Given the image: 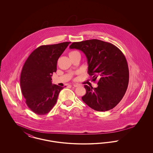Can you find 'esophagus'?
Wrapping results in <instances>:
<instances>
[{"mask_svg": "<svg viewBox=\"0 0 153 153\" xmlns=\"http://www.w3.org/2000/svg\"><path fill=\"white\" fill-rule=\"evenodd\" d=\"M73 85L74 87H78L79 86H80V85H79V84H73Z\"/></svg>", "mask_w": 153, "mask_h": 153, "instance_id": "34e87169", "label": "esophagus"}]
</instances>
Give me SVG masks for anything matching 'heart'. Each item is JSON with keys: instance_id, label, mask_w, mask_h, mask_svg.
I'll return each mask as SVG.
<instances>
[{"instance_id": "b5f03b06", "label": "heart", "mask_w": 153, "mask_h": 153, "mask_svg": "<svg viewBox=\"0 0 153 153\" xmlns=\"http://www.w3.org/2000/svg\"><path fill=\"white\" fill-rule=\"evenodd\" d=\"M76 56H80V53L77 51H72L69 53V57H72Z\"/></svg>"}]
</instances>
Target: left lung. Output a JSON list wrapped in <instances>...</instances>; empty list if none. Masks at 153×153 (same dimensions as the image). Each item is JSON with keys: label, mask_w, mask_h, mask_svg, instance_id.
<instances>
[{"label": "left lung", "mask_w": 153, "mask_h": 153, "mask_svg": "<svg viewBox=\"0 0 153 153\" xmlns=\"http://www.w3.org/2000/svg\"><path fill=\"white\" fill-rule=\"evenodd\" d=\"M70 49L82 51L87 58L88 73L98 87L84 85L82 100L91 108L107 111L121 101L128 87L129 71L123 53L113 44L99 39L73 42Z\"/></svg>", "instance_id": "obj_1"}]
</instances>
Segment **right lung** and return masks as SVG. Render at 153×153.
I'll return each instance as SVG.
<instances>
[{
    "label": "right lung",
    "instance_id": "obj_1",
    "mask_svg": "<svg viewBox=\"0 0 153 153\" xmlns=\"http://www.w3.org/2000/svg\"><path fill=\"white\" fill-rule=\"evenodd\" d=\"M71 42L42 45L33 51L22 68L20 84L30 109L42 115L49 112L64 87L52 84L58 58Z\"/></svg>",
    "mask_w": 153,
    "mask_h": 153
}]
</instances>
